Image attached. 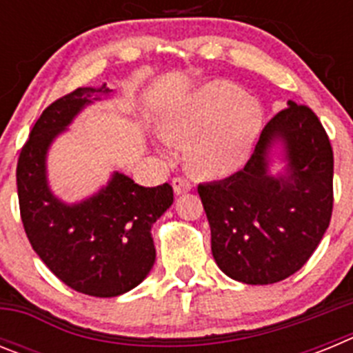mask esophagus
<instances>
[{"mask_svg":"<svg viewBox=\"0 0 353 353\" xmlns=\"http://www.w3.org/2000/svg\"><path fill=\"white\" fill-rule=\"evenodd\" d=\"M171 183H173L174 194H183V192H189L192 189V183L183 176H174Z\"/></svg>","mask_w":353,"mask_h":353,"instance_id":"esophagus-1","label":"esophagus"}]
</instances>
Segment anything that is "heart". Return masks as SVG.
<instances>
[{
    "instance_id": "obj_1",
    "label": "heart",
    "mask_w": 353,
    "mask_h": 353,
    "mask_svg": "<svg viewBox=\"0 0 353 353\" xmlns=\"http://www.w3.org/2000/svg\"><path fill=\"white\" fill-rule=\"evenodd\" d=\"M263 125V109L232 81H210L168 118L173 138L191 141L189 164L203 176H228L248 162ZM166 143V141H162Z\"/></svg>"
}]
</instances>
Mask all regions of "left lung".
I'll return each instance as SVG.
<instances>
[{
    "instance_id": "left-lung-1",
    "label": "left lung",
    "mask_w": 353,
    "mask_h": 353,
    "mask_svg": "<svg viewBox=\"0 0 353 353\" xmlns=\"http://www.w3.org/2000/svg\"><path fill=\"white\" fill-rule=\"evenodd\" d=\"M279 142L285 173H270ZM334 157L329 136L307 105L288 101L261 136L244 170L199 183L221 270L245 285L283 281L311 258L332 215Z\"/></svg>"
}]
</instances>
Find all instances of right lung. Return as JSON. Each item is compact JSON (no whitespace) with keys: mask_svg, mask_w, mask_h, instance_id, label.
<instances>
[{"mask_svg":"<svg viewBox=\"0 0 353 353\" xmlns=\"http://www.w3.org/2000/svg\"><path fill=\"white\" fill-rule=\"evenodd\" d=\"M113 90L77 88L37 120L17 161L21 219L31 248L60 281L92 297L136 288L155 263L152 226L173 203V187H143L114 171L108 185L79 203L56 198L48 183V150L81 109Z\"/></svg>","mask_w":353,"mask_h":353,"instance_id":"right-lung-1","label":"right lung"}]
</instances>
